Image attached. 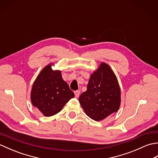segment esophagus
I'll return each mask as SVG.
<instances>
[{
  "label": "esophagus",
  "instance_id": "34e87169",
  "mask_svg": "<svg viewBox=\"0 0 158 158\" xmlns=\"http://www.w3.org/2000/svg\"><path fill=\"white\" fill-rule=\"evenodd\" d=\"M75 95L76 98H78L80 95V91H75Z\"/></svg>",
  "mask_w": 158,
  "mask_h": 158
}]
</instances>
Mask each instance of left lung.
<instances>
[{
    "mask_svg": "<svg viewBox=\"0 0 158 158\" xmlns=\"http://www.w3.org/2000/svg\"><path fill=\"white\" fill-rule=\"evenodd\" d=\"M79 101L86 115L97 122L118 110L121 89L109 65L101 62L90 76L87 90L79 96Z\"/></svg>",
    "mask_w": 158,
    "mask_h": 158,
    "instance_id": "left-lung-1",
    "label": "left lung"
}]
</instances>
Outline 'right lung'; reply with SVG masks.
Masks as SVG:
<instances>
[{
	"label": "right lung",
	"mask_w": 158,
	"mask_h": 158,
	"mask_svg": "<svg viewBox=\"0 0 158 158\" xmlns=\"http://www.w3.org/2000/svg\"><path fill=\"white\" fill-rule=\"evenodd\" d=\"M53 64L45 66L33 83L31 94L32 105L43 115L50 117L59 113L69 100L75 97L69 85L62 77L61 71L53 70Z\"/></svg>",
	"instance_id": "add662e5"
}]
</instances>
